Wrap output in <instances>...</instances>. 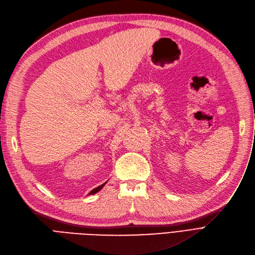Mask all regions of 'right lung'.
<instances>
[{
    "label": "right lung",
    "instance_id": "add662e5",
    "mask_svg": "<svg viewBox=\"0 0 255 255\" xmlns=\"http://www.w3.org/2000/svg\"><path fill=\"white\" fill-rule=\"evenodd\" d=\"M106 183H107V182H105V183H103V184H102V185H100V186H98V187H96V188H95V189H93V190H92V191H91V192H89V193H88V194H95V193H97V192H98V191H100V190H101V189H102V188H103V187H104V185H105V184H106Z\"/></svg>",
    "mask_w": 255,
    "mask_h": 255
}]
</instances>
